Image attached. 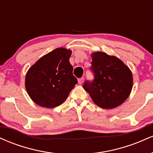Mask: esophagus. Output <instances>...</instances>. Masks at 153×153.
I'll return each instance as SVG.
<instances>
[{"label": "esophagus", "mask_w": 153, "mask_h": 153, "mask_svg": "<svg viewBox=\"0 0 153 153\" xmlns=\"http://www.w3.org/2000/svg\"><path fill=\"white\" fill-rule=\"evenodd\" d=\"M78 81V83H79V84H80V85H81V84L82 83V82H84V78H83V77H82V78H79Z\"/></svg>", "instance_id": "1"}]
</instances>
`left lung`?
<instances>
[{
	"mask_svg": "<svg viewBox=\"0 0 153 153\" xmlns=\"http://www.w3.org/2000/svg\"><path fill=\"white\" fill-rule=\"evenodd\" d=\"M91 57V70L94 73V79L85 81L83 88L101 108H116L130 94L133 84L131 72L115 56L96 52Z\"/></svg>",
	"mask_w": 153,
	"mask_h": 153,
	"instance_id": "1",
	"label": "left lung"
}]
</instances>
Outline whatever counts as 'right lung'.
<instances>
[{
  "label": "right lung",
  "mask_w": 153,
  "mask_h": 153,
  "mask_svg": "<svg viewBox=\"0 0 153 153\" xmlns=\"http://www.w3.org/2000/svg\"><path fill=\"white\" fill-rule=\"evenodd\" d=\"M72 51L57 48L41 57L28 71L25 86L32 101L54 108L65 101L78 82L69 62Z\"/></svg>",
  "instance_id": "right-lung-1"
}]
</instances>
